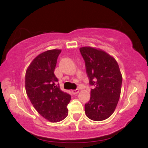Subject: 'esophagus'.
<instances>
[{
  "label": "esophagus",
  "instance_id": "1",
  "mask_svg": "<svg viewBox=\"0 0 148 148\" xmlns=\"http://www.w3.org/2000/svg\"><path fill=\"white\" fill-rule=\"evenodd\" d=\"M79 92V89H76V90H72V93L73 95H76L77 94L78 92Z\"/></svg>",
  "mask_w": 148,
  "mask_h": 148
}]
</instances>
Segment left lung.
<instances>
[{
    "mask_svg": "<svg viewBox=\"0 0 148 148\" xmlns=\"http://www.w3.org/2000/svg\"><path fill=\"white\" fill-rule=\"evenodd\" d=\"M85 61L89 84L90 99L85 104L88 118L101 121L114 112L120 96L123 77L118 62L109 54L92 47L80 48Z\"/></svg>",
    "mask_w": 148,
    "mask_h": 148,
    "instance_id": "obj_1",
    "label": "left lung"
}]
</instances>
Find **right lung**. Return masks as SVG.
Listing matches in <instances>:
<instances>
[{"label": "right lung", "instance_id": "obj_1", "mask_svg": "<svg viewBox=\"0 0 148 148\" xmlns=\"http://www.w3.org/2000/svg\"><path fill=\"white\" fill-rule=\"evenodd\" d=\"M61 50L42 53L30 64L25 73V91L36 111L52 123H57L68 115L70 95L60 90L54 74Z\"/></svg>", "mask_w": 148, "mask_h": 148}]
</instances>
